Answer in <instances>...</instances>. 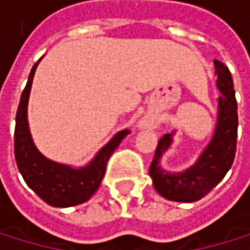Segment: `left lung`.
Returning <instances> with one entry per match:
<instances>
[{
  "mask_svg": "<svg viewBox=\"0 0 250 250\" xmlns=\"http://www.w3.org/2000/svg\"><path fill=\"white\" fill-rule=\"evenodd\" d=\"M217 87L222 91L218 98V122L212 140L198 162L189 169L169 174L159 167L162 154L168 149L172 134H165L157 144L154 160L149 167V175L157 192L172 202H195L211 192L223 180L232 167L237 151L238 113L234 82L229 68L220 61H214Z\"/></svg>",
  "mask_w": 250,
  "mask_h": 250,
  "instance_id": "8db88e82",
  "label": "left lung"
}]
</instances>
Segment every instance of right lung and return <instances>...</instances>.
I'll return each mask as SVG.
<instances>
[{
	"mask_svg": "<svg viewBox=\"0 0 250 250\" xmlns=\"http://www.w3.org/2000/svg\"><path fill=\"white\" fill-rule=\"evenodd\" d=\"M38 62L33 65L25 88L22 90L15 124V159L25 183L42 198L45 203L56 208H68L87 202L98 191L105 175L106 163L113 151L122 139L129 133L128 129L117 133L106 144L88 167L73 169L70 167L55 163L45 159L33 144L27 124V102L30 93L33 75Z\"/></svg>",
	"mask_w": 250,
	"mask_h": 250,
	"instance_id": "right-lung-1",
	"label": "right lung"
}]
</instances>
